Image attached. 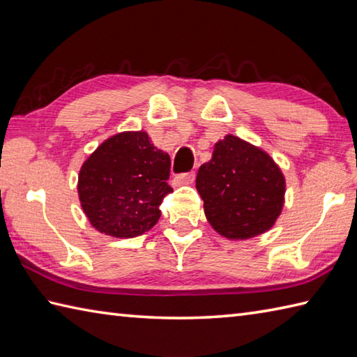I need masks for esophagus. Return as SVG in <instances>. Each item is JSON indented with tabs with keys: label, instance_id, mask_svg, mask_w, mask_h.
I'll use <instances>...</instances> for the list:
<instances>
[{
	"label": "esophagus",
	"instance_id": "esophagus-1",
	"mask_svg": "<svg viewBox=\"0 0 357 357\" xmlns=\"http://www.w3.org/2000/svg\"><path fill=\"white\" fill-rule=\"evenodd\" d=\"M195 172H188V173H179L176 176L173 178V184L174 185H187V184H192L195 181Z\"/></svg>",
	"mask_w": 357,
	"mask_h": 357
}]
</instances>
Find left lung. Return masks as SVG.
<instances>
[{"label":"left lung","instance_id":"obj_1","mask_svg":"<svg viewBox=\"0 0 357 357\" xmlns=\"http://www.w3.org/2000/svg\"><path fill=\"white\" fill-rule=\"evenodd\" d=\"M196 188L211 227L229 239L271 229L284 206L285 179L275 161L252 144L227 135L202 164Z\"/></svg>","mask_w":357,"mask_h":357}]
</instances>
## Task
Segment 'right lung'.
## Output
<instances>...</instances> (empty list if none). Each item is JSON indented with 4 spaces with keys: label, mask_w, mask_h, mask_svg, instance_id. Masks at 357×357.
Here are the masks:
<instances>
[{
    "label": "right lung",
    "mask_w": 357,
    "mask_h": 357,
    "mask_svg": "<svg viewBox=\"0 0 357 357\" xmlns=\"http://www.w3.org/2000/svg\"><path fill=\"white\" fill-rule=\"evenodd\" d=\"M170 156L151 144L146 132H124L104 141L78 176L81 207L98 231L113 238H135L161 216Z\"/></svg>",
    "instance_id": "obj_1"
}]
</instances>
